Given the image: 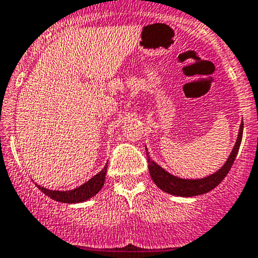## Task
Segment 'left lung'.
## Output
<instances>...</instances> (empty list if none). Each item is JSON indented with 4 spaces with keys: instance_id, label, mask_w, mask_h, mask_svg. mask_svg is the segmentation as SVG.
<instances>
[{
    "instance_id": "left-lung-1",
    "label": "left lung",
    "mask_w": 258,
    "mask_h": 258,
    "mask_svg": "<svg viewBox=\"0 0 258 258\" xmlns=\"http://www.w3.org/2000/svg\"><path fill=\"white\" fill-rule=\"evenodd\" d=\"M242 132L243 123H241L236 143H235L234 150L230 153V157L227 158L226 163L222 165L216 173L203 179H181L174 177V175L165 172L163 168L159 167L156 162L152 161L151 157L147 153L148 169H150L152 180L156 183V185L159 189H162L165 193L177 195V197H195V195L205 194L208 191L213 190L215 186H218L221 183L222 179L226 177L229 170L231 169L235 158L237 156L238 148H240L241 140H242Z\"/></svg>"
}]
</instances>
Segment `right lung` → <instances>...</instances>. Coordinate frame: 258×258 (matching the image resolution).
Masks as SVG:
<instances>
[{
  "mask_svg": "<svg viewBox=\"0 0 258 258\" xmlns=\"http://www.w3.org/2000/svg\"><path fill=\"white\" fill-rule=\"evenodd\" d=\"M106 170L107 165H105L104 169H102L101 172H99L96 175H94L90 180H88L86 183H84L83 185L78 186V188L73 189V190H49V189H45L40 185H38V188H39V190H42L45 195H48L51 199L55 200V202L68 203V204H72V203H83L85 202V200L93 198L94 195H96L100 191V189L104 186Z\"/></svg>",
  "mask_w": 258,
  "mask_h": 258,
  "instance_id": "obj_1",
  "label": "right lung"
}]
</instances>
